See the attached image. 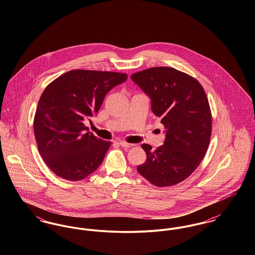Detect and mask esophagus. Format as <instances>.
<instances>
[{
  "instance_id": "1",
  "label": "esophagus",
  "mask_w": 255,
  "mask_h": 255,
  "mask_svg": "<svg viewBox=\"0 0 255 255\" xmlns=\"http://www.w3.org/2000/svg\"><path fill=\"white\" fill-rule=\"evenodd\" d=\"M120 144H121L122 147H124V148H131V147H133V144H132V143H128V142H126V141H121Z\"/></svg>"
}]
</instances>
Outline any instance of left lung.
<instances>
[{
	"label": "left lung",
	"mask_w": 255,
	"mask_h": 255,
	"mask_svg": "<svg viewBox=\"0 0 255 255\" xmlns=\"http://www.w3.org/2000/svg\"><path fill=\"white\" fill-rule=\"evenodd\" d=\"M131 78L152 100V111L166 129L164 143L152 150L142 144L144 163L137 172L158 187L187 179L208 149L212 116L206 92L187 73L169 67H154L133 73Z\"/></svg>",
	"instance_id": "left-lung-1"
}]
</instances>
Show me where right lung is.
<instances>
[{"instance_id": "right-lung-1", "label": "right lung", "mask_w": 255, "mask_h": 255, "mask_svg": "<svg viewBox=\"0 0 255 255\" xmlns=\"http://www.w3.org/2000/svg\"><path fill=\"white\" fill-rule=\"evenodd\" d=\"M127 74L73 70L54 79L39 99L33 129L38 151L55 175L81 181L102 163L112 144L84 124L100 109L110 91Z\"/></svg>"}]
</instances>
